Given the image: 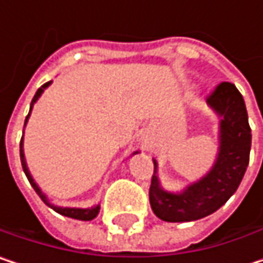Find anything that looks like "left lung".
<instances>
[{
  "label": "left lung",
  "mask_w": 263,
  "mask_h": 263,
  "mask_svg": "<svg viewBox=\"0 0 263 263\" xmlns=\"http://www.w3.org/2000/svg\"><path fill=\"white\" fill-rule=\"evenodd\" d=\"M207 105L221 117L219 152L207 175L180 193L167 192L160 185L158 163L154 160L149 201L154 213L163 221L189 222L212 215L236 192L247 171L251 129L242 94L233 83L222 82L207 97Z\"/></svg>",
  "instance_id": "left-lung-1"
}]
</instances>
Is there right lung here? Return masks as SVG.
Instances as JSON below:
<instances>
[{
    "instance_id": "right-lung-1",
    "label": "right lung",
    "mask_w": 263,
    "mask_h": 263,
    "mask_svg": "<svg viewBox=\"0 0 263 263\" xmlns=\"http://www.w3.org/2000/svg\"><path fill=\"white\" fill-rule=\"evenodd\" d=\"M51 83V80L50 82H47V83H44L37 91H36V94H34V97H33V100H31V105H30V112H31V108H33V105L36 103V100L41 97V94L44 92V89L48 86ZM30 112H28V116L26 117V123L27 125V120H28V117H30ZM20 147H21V151H20V154H21V164H23V169H24V174H26L27 180L30 181L31 184V187L34 189V192L39 195V198L48 205V207H51L54 212H58L59 215H64V216H68V218H73V219H79V221H91V219H94L97 215H99V210H100V205H94V207H91V209H70V207H59V205H54V204H51L50 201H48V198L42 193V190L39 189V185L34 183V180H33V177L30 175V172H28V167H27V163H26V158H24V149H23V140H21V144H20Z\"/></svg>"
}]
</instances>
